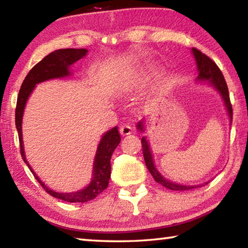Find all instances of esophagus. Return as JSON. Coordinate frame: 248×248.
Instances as JSON below:
<instances>
[{
  "instance_id": "esophagus-1",
  "label": "esophagus",
  "mask_w": 248,
  "mask_h": 248,
  "mask_svg": "<svg viewBox=\"0 0 248 248\" xmlns=\"http://www.w3.org/2000/svg\"><path fill=\"white\" fill-rule=\"evenodd\" d=\"M119 130H120L121 136H128V134H130V133L132 132V128H131V125H129V124H124V125H121Z\"/></svg>"
}]
</instances>
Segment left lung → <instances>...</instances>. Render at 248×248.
Instances as JSON below:
<instances>
[{
	"instance_id": "obj_1",
	"label": "left lung",
	"mask_w": 248,
	"mask_h": 248,
	"mask_svg": "<svg viewBox=\"0 0 248 248\" xmlns=\"http://www.w3.org/2000/svg\"><path fill=\"white\" fill-rule=\"evenodd\" d=\"M192 53H194L197 65H198V71H199L198 79L199 81H208L211 85L215 86L216 89L220 92L222 98L224 100L225 107L228 109L230 119L232 121L233 109H232V104H231V100H230L229 89H228V85H226L223 74H222L221 70L219 69V66L216 64V62L213 61L212 59H210L208 56H205L204 53L201 52L198 49L192 48ZM138 129H139L141 132H143V123H142V121H140V123L138 124ZM141 144H142V151H143L145 165L148 167L151 175L153 176L155 182L161 184L163 187H165L167 189H170V190L182 191V190H189V189H192V188L199 187V186H185V185L174 184L170 182V180H166L161 174L158 173L157 170L155 169L152 154H151L150 146H149L148 141L145 140V138H142Z\"/></svg>"
}]
</instances>
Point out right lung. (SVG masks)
<instances>
[{
	"label": "right lung",
	"instance_id": "1",
	"mask_svg": "<svg viewBox=\"0 0 248 248\" xmlns=\"http://www.w3.org/2000/svg\"><path fill=\"white\" fill-rule=\"evenodd\" d=\"M86 53V49H59L49 53L47 57H45L43 60L38 62V63L29 71V73L25 78L22 86H20L17 97V104H16L15 109V124L18 132L20 155H22L24 162L26 163L29 170H31L33 176H35V178L37 179V182L40 184V186L44 188L46 192H48L50 196L54 197V198L66 201V202H86V201L93 200L108 187L111 170V154L114 153L115 149L118 146L121 140L120 134L118 132V127L109 130V131L104 134L102 140H100V143L98 144L97 152H96L94 159L93 178H92V182L90 183L89 186L77 192L62 194V192L53 191L46 186L39 179L38 176L35 174V171L31 170V165L28 164L24 153L22 120L25 105H26L29 95L31 94L32 90L35 89L36 84L47 81V79L68 77V75H70V65H72L74 62H77L79 59L85 57Z\"/></svg>",
	"mask_w": 248,
	"mask_h": 248
}]
</instances>
